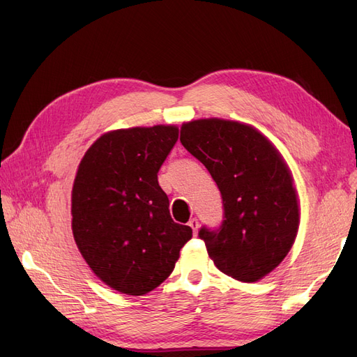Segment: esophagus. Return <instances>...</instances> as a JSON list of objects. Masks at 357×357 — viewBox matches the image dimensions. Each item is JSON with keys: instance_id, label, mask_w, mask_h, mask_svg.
I'll list each match as a JSON object with an SVG mask.
<instances>
[{"instance_id": "1", "label": "esophagus", "mask_w": 357, "mask_h": 357, "mask_svg": "<svg viewBox=\"0 0 357 357\" xmlns=\"http://www.w3.org/2000/svg\"><path fill=\"white\" fill-rule=\"evenodd\" d=\"M189 226L192 228V231L197 234V232H198V228H199V222H198V219H190V220H189Z\"/></svg>"}]
</instances>
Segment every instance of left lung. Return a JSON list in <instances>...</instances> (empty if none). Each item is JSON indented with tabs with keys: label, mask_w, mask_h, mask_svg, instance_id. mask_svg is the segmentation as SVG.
<instances>
[{
	"label": "left lung",
	"mask_w": 357,
	"mask_h": 357,
	"mask_svg": "<svg viewBox=\"0 0 357 357\" xmlns=\"http://www.w3.org/2000/svg\"><path fill=\"white\" fill-rule=\"evenodd\" d=\"M180 142L222 193V225L198 234L208 256L223 274L257 282L282 264L298 234V198L286 162L257 129L225 119L183 123Z\"/></svg>",
	"instance_id": "8db88e82"
}]
</instances>
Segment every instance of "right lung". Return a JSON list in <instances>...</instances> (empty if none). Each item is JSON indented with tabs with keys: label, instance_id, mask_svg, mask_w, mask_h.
I'll return each mask as SVG.
<instances>
[{
	"label": "right lung",
	"instance_id": "right-lung-1",
	"mask_svg": "<svg viewBox=\"0 0 357 357\" xmlns=\"http://www.w3.org/2000/svg\"><path fill=\"white\" fill-rule=\"evenodd\" d=\"M178 128L156 125L101 135L84 153L71 193L73 235L95 275L142 296L169 277L190 226L176 223L159 168Z\"/></svg>",
	"mask_w": 357,
	"mask_h": 357
}]
</instances>
